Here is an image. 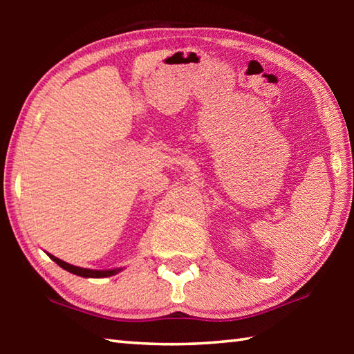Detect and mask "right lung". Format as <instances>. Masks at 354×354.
Wrapping results in <instances>:
<instances>
[{
  "instance_id": "right-lung-1",
  "label": "right lung",
  "mask_w": 354,
  "mask_h": 354,
  "mask_svg": "<svg viewBox=\"0 0 354 354\" xmlns=\"http://www.w3.org/2000/svg\"><path fill=\"white\" fill-rule=\"evenodd\" d=\"M48 256H50L59 267H62L64 270H67V272L73 273V274H77V277H82V278H107V277H112V274H117L120 270H122V268H115V270H91V268H82V267L71 266V263L57 259V257L53 256V254H48Z\"/></svg>"
}]
</instances>
